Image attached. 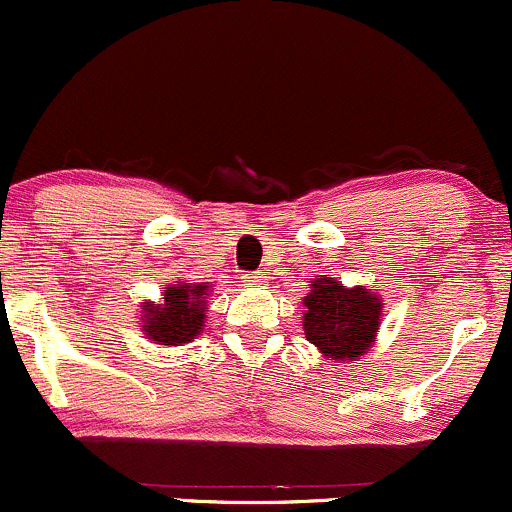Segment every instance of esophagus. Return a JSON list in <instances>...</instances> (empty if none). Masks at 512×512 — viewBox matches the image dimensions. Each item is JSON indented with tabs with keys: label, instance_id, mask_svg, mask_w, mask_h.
<instances>
[{
	"label": "esophagus",
	"instance_id": "1",
	"mask_svg": "<svg viewBox=\"0 0 512 512\" xmlns=\"http://www.w3.org/2000/svg\"><path fill=\"white\" fill-rule=\"evenodd\" d=\"M265 279H267L265 272H252V274H247L245 282L250 286H262V284H265Z\"/></svg>",
	"mask_w": 512,
	"mask_h": 512
}]
</instances>
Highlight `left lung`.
Returning <instances> with one entry per match:
<instances>
[{"label": "left lung", "mask_w": 512, "mask_h": 512, "mask_svg": "<svg viewBox=\"0 0 512 512\" xmlns=\"http://www.w3.org/2000/svg\"><path fill=\"white\" fill-rule=\"evenodd\" d=\"M384 303L367 286H342L320 274L303 296V333L325 359L357 362L374 347Z\"/></svg>", "instance_id": "left-lung-1"}]
</instances>
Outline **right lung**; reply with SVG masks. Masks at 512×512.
Returning a JSON list of instances; mask_svg holds the SVG:
<instances>
[{
	"instance_id": "obj_1",
	"label": "right lung",
	"mask_w": 512,
	"mask_h": 512,
	"mask_svg": "<svg viewBox=\"0 0 512 512\" xmlns=\"http://www.w3.org/2000/svg\"><path fill=\"white\" fill-rule=\"evenodd\" d=\"M211 286L174 282L167 284L160 301L140 303L138 328L150 342L162 347H179L196 340L204 330Z\"/></svg>"
}]
</instances>
